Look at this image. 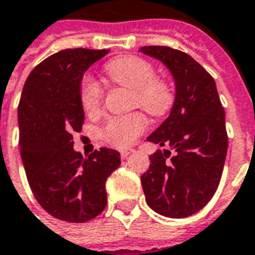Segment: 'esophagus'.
<instances>
[{
	"label": "esophagus",
	"instance_id": "34e87169",
	"mask_svg": "<svg viewBox=\"0 0 255 255\" xmlns=\"http://www.w3.org/2000/svg\"><path fill=\"white\" fill-rule=\"evenodd\" d=\"M130 153H131V150H121V157H122V159H126Z\"/></svg>",
	"mask_w": 255,
	"mask_h": 255
}]
</instances>
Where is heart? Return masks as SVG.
<instances>
[{
	"instance_id": "heart-1",
	"label": "heart",
	"mask_w": 255,
	"mask_h": 255,
	"mask_svg": "<svg viewBox=\"0 0 255 255\" xmlns=\"http://www.w3.org/2000/svg\"><path fill=\"white\" fill-rule=\"evenodd\" d=\"M106 74L115 84L133 91L135 105L152 115H164L175 102V91L164 79L155 77L153 65L134 55H124L106 65ZM103 91L94 79L85 77L80 87V100L87 113H96L102 103ZM146 128L145 117L134 113L113 117L106 122L103 134L110 144L126 148Z\"/></svg>"
}]
</instances>
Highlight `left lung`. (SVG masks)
Segmentation results:
<instances>
[{
  "mask_svg": "<svg viewBox=\"0 0 255 255\" xmlns=\"http://www.w3.org/2000/svg\"><path fill=\"white\" fill-rule=\"evenodd\" d=\"M138 51L164 65L175 84L170 114L146 141L168 146L176 155L168 162L169 149L149 156V170L141 175L145 201L161 216H191L211 201L226 161V113L216 83L201 65L179 50L144 46Z\"/></svg>",
  "mask_w": 255,
  "mask_h": 255,
  "instance_id": "8db88e82",
  "label": "left lung"
}]
</instances>
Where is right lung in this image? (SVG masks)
<instances>
[{"label": "right lung", "instance_id": "obj_1", "mask_svg": "<svg viewBox=\"0 0 255 255\" xmlns=\"http://www.w3.org/2000/svg\"><path fill=\"white\" fill-rule=\"evenodd\" d=\"M109 50L68 49L33 69L18 103L20 153L36 201L59 220L84 223L107 204L106 181L121 164L120 152L100 148L83 159L73 148L81 131L83 76Z\"/></svg>", "mask_w": 255, "mask_h": 255}]
</instances>
